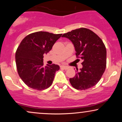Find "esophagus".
<instances>
[{
  "instance_id": "1",
  "label": "esophagus",
  "mask_w": 122,
  "mask_h": 122,
  "mask_svg": "<svg viewBox=\"0 0 122 122\" xmlns=\"http://www.w3.org/2000/svg\"><path fill=\"white\" fill-rule=\"evenodd\" d=\"M60 68H61V69H65V70H67V69H69V67L66 66H63V65H62V66H60Z\"/></svg>"
}]
</instances>
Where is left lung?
I'll return each instance as SVG.
<instances>
[{"label":"left lung","mask_w":122,"mask_h":122,"mask_svg":"<svg viewBox=\"0 0 122 122\" xmlns=\"http://www.w3.org/2000/svg\"><path fill=\"white\" fill-rule=\"evenodd\" d=\"M62 37L72 42L77 58L82 60V68L79 71L77 69L75 77L69 79L71 84L79 90L93 87L100 81L106 68L107 51L103 41L94 32L83 27L65 33Z\"/></svg>","instance_id":"left-lung-1"}]
</instances>
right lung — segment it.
Listing matches in <instances>:
<instances>
[{"label":"right lung","mask_w":122,"mask_h":122,"mask_svg":"<svg viewBox=\"0 0 122 122\" xmlns=\"http://www.w3.org/2000/svg\"><path fill=\"white\" fill-rule=\"evenodd\" d=\"M61 36L38 31L29 34L21 41L15 53V61L18 75L29 87L42 91L52 84L60 66L56 64L43 66V54L51 49Z\"/></svg>","instance_id":"add662e5"}]
</instances>
